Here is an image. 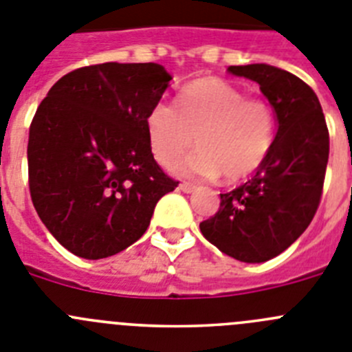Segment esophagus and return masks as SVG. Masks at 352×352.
<instances>
[{"label": "esophagus", "instance_id": "obj_1", "mask_svg": "<svg viewBox=\"0 0 352 352\" xmlns=\"http://www.w3.org/2000/svg\"><path fill=\"white\" fill-rule=\"evenodd\" d=\"M179 190L185 193H192L193 190H195V186H193L192 183H182V185H179Z\"/></svg>", "mask_w": 352, "mask_h": 352}]
</instances>
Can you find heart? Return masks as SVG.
<instances>
[{
    "instance_id": "b5f03b06",
    "label": "heart",
    "mask_w": 352,
    "mask_h": 352,
    "mask_svg": "<svg viewBox=\"0 0 352 352\" xmlns=\"http://www.w3.org/2000/svg\"><path fill=\"white\" fill-rule=\"evenodd\" d=\"M144 125L155 160L166 167L192 146L195 136L199 150L173 167L186 178H246L265 162L276 138L272 106L246 98L220 78H201L183 87L178 108L157 101Z\"/></svg>"
}]
</instances>
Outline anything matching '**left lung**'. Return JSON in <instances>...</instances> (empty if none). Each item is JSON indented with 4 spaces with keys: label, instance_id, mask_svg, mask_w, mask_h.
Instances as JSON below:
<instances>
[{
    "label": "left lung",
    "instance_id": "left-lung-1",
    "mask_svg": "<svg viewBox=\"0 0 352 352\" xmlns=\"http://www.w3.org/2000/svg\"><path fill=\"white\" fill-rule=\"evenodd\" d=\"M260 85L276 113L277 131L265 162L244 185L220 193V209L201 232L221 253L246 263L281 254L305 232L323 192L330 138L314 90L269 64L230 66Z\"/></svg>",
    "mask_w": 352,
    "mask_h": 352
}]
</instances>
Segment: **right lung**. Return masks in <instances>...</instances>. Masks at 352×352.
<instances>
[{
    "label": "right lung",
    "mask_w": 352,
    "mask_h": 352,
    "mask_svg": "<svg viewBox=\"0 0 352 352\" xmlns=\"http://www.w3.org/2000/svg\"><path fill=\"white\" fill-rule=\"evenodd\" d=\"M173 76L155 63L71 71L48 90L29 129V190L40 220L73 254L111 256L146 232L178 182L155 162L146 115Z\"/></svg>",
    "instance_id": "obj_1"
}]
</instances>
